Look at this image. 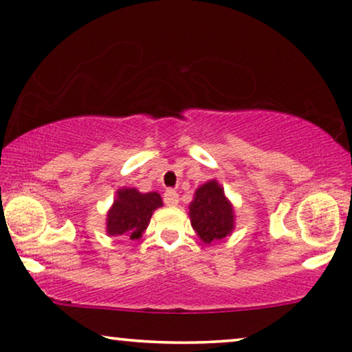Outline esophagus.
<instances>
[{
    "instance_id": "obj_1",
    "label": "esophagus",
    "mask_w": 352,
    "mask_h": 352,
    "mask_svg": "<svg viewBox=\"0 0 352 352\" xmlns=\"http://www.w3.org/2000/svg\"><path fill=\"white\" fill-rule=\"evenodd\" d=\"M163 200H165L166 206H176L177 201H179V195H177L176 190L168 189L165 194H163Z\"/></svg>"
}]
</instances>
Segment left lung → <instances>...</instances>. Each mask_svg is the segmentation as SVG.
<instances>
[{
  "mask_svg": "<svg viewBox=\"0 0 352 352\" xmlns=\"http://www.w3.org/2000/svg\"><path fill=\"white\" fill-rule=\"evenodd\" d=\"M189 218L199 239L206 245L221 242L235 229L234 205L216 179L201 184L189 205Z\"/></svg>",
  "mask_w": 352,
  "mask_h": 352,
  "instance_id": "8db88e82",
  "label": "left lung"
}]
</instances>
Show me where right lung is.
Here are the masks:
<instances>
[{
	"mask_svg": "<svg viewBox=\"0 0 352 352\" xmlns=\"http://www.w3.org/2000/svg\"><path fill=\"white\" fill-rule=\"evenodd\" d=\"M162 205L163 200L157 192L142 194L134 187H120L107 211L105 232L110 237L124 240L141 239L153 211Z\"/></svg>",
	"mask_w": 352,
	"mask_h": 352,
	"instance_id": "obj_1",
	"label": "right lung"
}]
</instances>
